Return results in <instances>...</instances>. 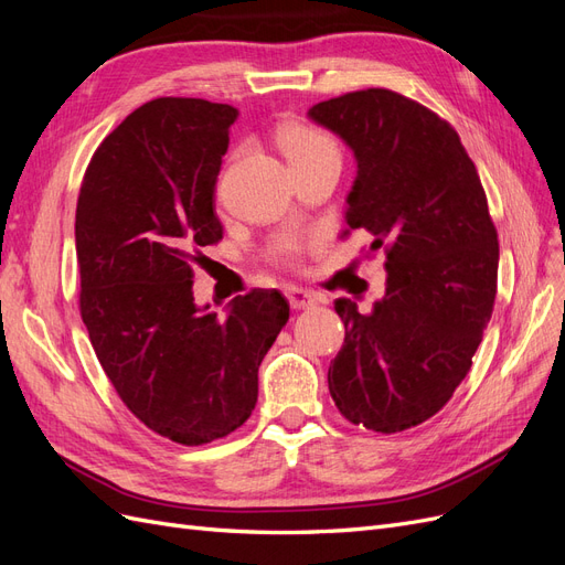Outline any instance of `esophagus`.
<instances>
[{
  "instance_id": "1",
  "label": "esophagus",
  "mask_w": 565,
  "mask_h": 565,
  "mask_svg": "<svg viewBox=\"0 0 565 565\" xmlns=\"http://www.w3.org/2000/svg\"><path fill=\"white\" fill-rule=\"evenodd\" d=\"M285 297H287V301H289V306H292V309H309V306H313L318 301L316 295L309 292V289L295 287V285L285 289Z\"/></svg>"
}]
</instances>
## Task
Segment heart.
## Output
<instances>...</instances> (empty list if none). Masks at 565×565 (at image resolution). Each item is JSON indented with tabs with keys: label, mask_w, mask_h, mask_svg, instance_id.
<instances>
[{
	"label": "heart",
	"mask_w": 565,
	"mask_h": 565,
	"mask_svg": "<svg viewBox=\"0 0 565 565\" xmlns=\"http://www.w3.org/2000/svg\"><path fill=\"white\" fill-rule=\"evenodd\" d=\"M276 143L287 158L289 167L320 160L324 156H339L334 141L322 129L303 122H285L276 129ZM309 247V237L299 233H282L268 247V256L278 264H295Z\"/></svg>",
	"instance_id": "1"
}]
</instances>
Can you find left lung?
I'll use <instances>...</instances> for the list:
<instances>
[{"label": "left lung", "instance_id": "1", "mask_svg": "<svg viewBox=\"0 0 565 565\" xmlns=\"http://www.w3.org/2000/svg\"><path fill=\"white\" fill-rule=\"evenodd\" d=\"M358 162L347 237L386 252V292L370 313L337 299L344 347L328 370L339 413L380 434L434 417L467 377L498 295L500 245L486 191L457 131L388 89L309 110Z\"/></svg>", "mask_w": 565, "mask_h": 565}]
</instances>
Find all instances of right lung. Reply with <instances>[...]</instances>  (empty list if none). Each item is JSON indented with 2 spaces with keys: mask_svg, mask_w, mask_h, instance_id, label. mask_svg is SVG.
Masks as SVG:
<instances>
[{
  "mask_svg": "<svg viewBox=\"0 0 565 565\" xmlns=\"http://www.w3.org/2000/svg\"><path fill=\"white\" fill-rule=\"evenodd\" d=\"M237 110L156 98L98 146L84 174L75 247L79 313L117 396L148 429L202 446L243 426L259 365L289 318L278 289L198 306L193 266L224 226L214 185Z\"/></svg>",
  "mask_w": 565,
  "mask_h": 565,
  "instance_id": "add662e5",
  "label": "right lung"
}]
</instances>
